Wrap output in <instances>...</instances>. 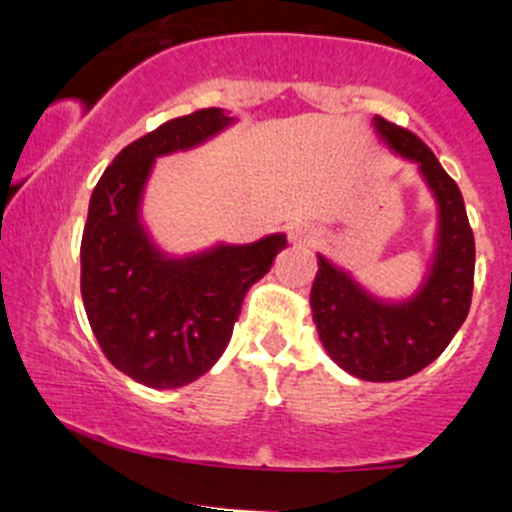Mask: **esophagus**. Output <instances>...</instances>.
<instances>
[{
    "label": "esophagus",
    "instance_id": "34e87169",
    "mask_svg": "<svg viewBox=\"0 0 512 512\" xmlns=\"http://www.w3.org/2000/svg\"><path fill=\"white\" fill-rule=\"evenodd\" d=\"M289 238L294 245L311 243V240L316 238V230H313L311 226H306V223H294V226L289 228Z\"/></svg>",
    "mask_w": 512,
    "mask_h": 512
}]
</instances>
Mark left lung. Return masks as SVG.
<instances>
[{"label":"left lung","instance_id":"obj_1","mask_svg":"<svg viewBox=\"0 0 512 512\" xmlns=\"http://www.w3.org/2000/svg\"><path fill=\"white\" fill-rule=\"evenodd\" d=\"M391 150L418 162L440 211L435 260L413 299L391 303L367 294L345 269L318 255L311 308L320 342L345 372L364 381H398L418 374L445 352L462 328L474 291L476 245L457 182L408 128L374 119Z\"/></svg>","mask_w":512,"mask_h":512}]
</instances>
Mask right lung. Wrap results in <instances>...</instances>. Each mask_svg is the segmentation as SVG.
Listing matches in <instances>:
<instances>
[{
	"label": "right lung",
	"mask_w": 512,
	"mask_h": 512,
	"mask_svg": "<svg viewBox=\"0 0 512 512\" xmlns=\"http://www.w3.org/2000/svg\"><path fill=\"white\" fill-rule=\"evenodd\" d=\"M230 123L216 106L162 123L114 157L89 199L80 247L84 311L106 359L150 389H177L209 372L228 347L247 289L286 247L277 233L174 260L140 223L155 157L194 148Z\"/></svg>",
	"instance_id": "obj_1"
}]
</instances>
